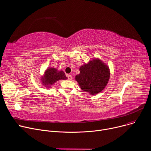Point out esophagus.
Here are the masks:
<instances>
[{
	"label": "esophagus",
	"mask_w": 151,
	"mask_h": 151,
	"mask_svg": "<svg viewBox=\"0 0 151 151\" xmlns=\"http://www.w3.org/2000/svg\"><path fill=\"white\" fill-rule=\"evenodd\" d=\"M67 77H68V78L69 80H72V78H73V77H72V76L70 74L67 75Z\"/></svg>",
	"instance_id": "obj_1"
}]
</instances>
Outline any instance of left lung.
Masks as SVG:
<instances>
[{
  "label": "left lung",
  "instance_id": "1",
  "mask_svg": "<svg viewBox=\"0 0 151 151\" xmlns=\"http://www.w3.org/2000/svg\"><path fill=\"white\" fill-rule=\"evenodd\" d=\"M80 74L75 77L81 89L90 95L101 92L107 85L110 78L109 67L99 59L90 60L81 66Z\"/></svg>",
  "mask_w": 151,
  "mask_h": 151
}]
</instances>
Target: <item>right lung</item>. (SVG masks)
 <instances>
[{
	"label": "right lung",
	"mask_w": 151,
	"mask_h": 151,
	"mask_svg": "<svg viewBox=\"0 0 151 151\" xmlns=\"http://www.w3.org/2000/svg\"><path fill=\"white\" fill-rule=\"evenodd\" d=\"M68 77L65 73L62 70H58L56 68H47L44 73V77H41V81L43 85H45V87H51L56 82L60 80H66Z\"/></svg>",
	"instance_id": "add662e5"
}]
</instances>
